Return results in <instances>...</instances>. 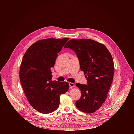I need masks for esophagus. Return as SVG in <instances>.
Returning a JSON list of instances; mask_svg holds the SVG:
<instances>
[{
    "label": "esophagus",
    "mask_w": 134,
    "mask_h": 134,
    "mask_svg": "<svg viewBox=\"0 0 134 134\" xmlns=\"http://www.w3.org/2000/svg\"><path fill=\"white\" fill-rule=\"evenodd\" d=\"M69 86L70 87V88H72L75 86V84L73 83H69Z\"/></svg>",
    "instance_id": "34e87169"
}]
</instances>
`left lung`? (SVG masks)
<instances>
[{
    "label": "left lung",
    "mask_w": 134,
    "mask_h": 134,
    "mask_svg": "<svg viewBox=\"0 0 134 134\" xmlns=\"http://www.w3.org/2000/svg\"><path fill=\"white\" fill-rule=\"evenodd\" d=\"M65 48L76 53L81 70L87 78V85L76 84L82 94L76 106L83 112L93 113L105 102L113 81L112 55L104 44L88 39H71Z\"/></svg>",
    "instance_id": "left-lung-1"
}]
</instances>
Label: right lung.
I'll return each mask as SVG.
<instances>
[{
	"label": "right lung",
	"instance_id": "obj_1",
	"mask_svg": "<svg viewBox=\"0 0 134 134\" xmlns=\"http://www.w3.org/2000/svg\"><path fill=\"white\" fill-rule=\"evenodd\" d=\"M69 38L40 40L25 52L21 64L20 79L30 104L42 113H50L58 108L60 97L69 89L66 82L52 81L51 68L58 53Z\"/></svg>",
	"mask_w": 134,
	"mask_h": 134
}]
</instances>
